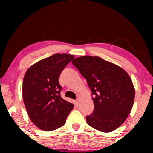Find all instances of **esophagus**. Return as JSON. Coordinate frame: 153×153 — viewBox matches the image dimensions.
Masks as SVG:
<instances>
[{
  "label": "esophagus",
  "instance_id": "esophagus-1",
  "mask_svg": "<svg viewBox=\"0 0 153 153\" xmlns=\"http://www.w3.org/2000/svg\"><path fill=\"white\" fill-rule=\"evenodd\" d=\"M79 100H74V104H75V105H78L79 104Z\"/></svg>",
  "mask_w": 153,
  "mask_h": 153
}]
</instances>
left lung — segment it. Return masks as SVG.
Here are the masks:
<instances>
[{"label": "left lung", "mask_w": 153, "mask_h": 153, "mask_svg": "<svg viewBox=\"0 0 153 153\" xmlns=\"http://www.w3.org/2000/svg\"><path fill=\"white\" fill-rule=\"evenodd\" d=\"M72 62L92 92L94 111L86 116L88 125L102 132L118 128L130 114L134 101L130 76L120 67L97 56H81Z\"/></svg>", "instance_id": "obj_1"}]
</instances>
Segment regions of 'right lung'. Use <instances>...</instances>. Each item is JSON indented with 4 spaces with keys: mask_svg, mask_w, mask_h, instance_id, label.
<instances>
[{
    "mask_svg": "<svg viewBox=\"0 0 153 153\" xmlns=\"http://www.w3.org/2000/svg\"><path fill=\"white\" fill-rule=\"evenodd\" d=\"M74 58L56 53L28 68L23 81L22 95L31 121L44 131H53L65 125L74 104L60 97L58 78Z\"/></svg>",
    "mask_w": 153,
    "mask_h": 153,
    "instance_id": "add662e5",
    "label": "right lung"
}]
</instances>
